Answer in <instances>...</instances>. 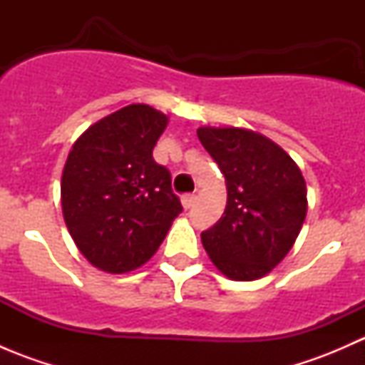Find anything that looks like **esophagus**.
<instances>
[{"mask_svg": "<svg viewBox=\"0 0 365 365\" xmlns=\"http://www.w3.org/2000/svg\"><path fill=\"white\" fill-rule=\"evenodd\" d=\"M194 201H196V196H194V194H185V196H182V205L185 210H189L190 206L194 205Z\"/></svg>", "mask_w": 365, "mask_h": 365, "instance_id": "esophagus-1", "label": "esophagus"}]
</instances>
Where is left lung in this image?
I'll list each match as a JSON object with an SVG mask.
<instances>
[{"label": "left lung", "mask_w": 365, "mask_h": 365, "mask_svg": "<svg viewBox=\"0 0 365 365\" xmlns=\"http://www.w3.org/2000/svg\"><path fill=\"white\" fill-rule=\"evenodd\" d=\"M226 180L224 215L201 235L217 270L233 281L270 274L292 251L307 215L300 168L277 143L240 127H200Z\"/></svg>", "instance_id": "obj_1"}]
</instances>
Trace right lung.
<instances>
[{"label":"right lung","instance_id":"add662e5","mask_svg":"<svg viewBox=\"0 0 365 365\" xmlns=\"http://www.w3.org/2000/svg\"><path fill=\"white\" fill-rule=\"evenodd\" d=\"M169 123L130 104L86 128L61 173V212L81 254L108 274L143 267L182 212L171 176L152 152Z\"/></svg>","mask_w":365,"mask_h":365}]
</instances>
